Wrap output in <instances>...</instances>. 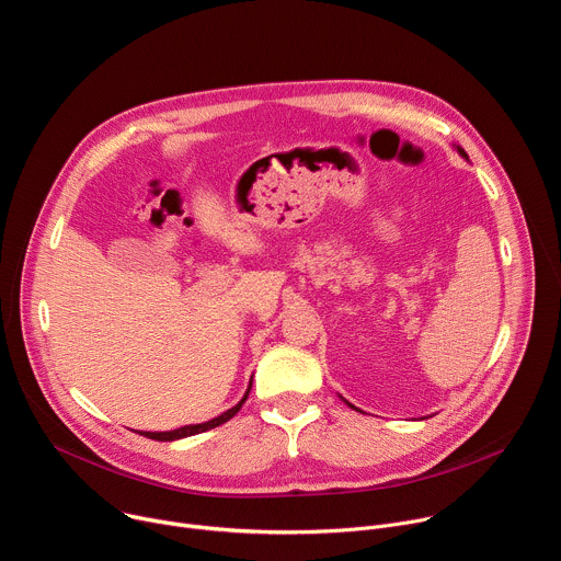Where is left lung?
<instances>
[{
  "mask_svg": "<svg viewBox=\"0 0 561 561\" xmlns=\"http://www.w3.org/2000/svg\"><path fill=\"white\" fill-rule=\"evenodd\" d=\"M455 148H457V152H459L463 159H468V154H466V150H463V148H459V146H455ZM340 397H342V394H340ZM342 399H344V397H342ZM344 402H346V399H344ZM346 404H348V402H346ZM348 407H351V409H355L353 404H348ZM355 411H359V409H355ZM359 413H362V411H359Z\"/></svg>",
  "mask_w": 561,
  "mask_h": 561,
  "instance_id": "left-lung-1",
  "label": "left lung"
}]
</instances>
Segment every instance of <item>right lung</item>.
Masks as SVG:
<instances>
[{"label":"right lung","mask_w":561,"mask_h":561,"mask_svg":"<svg viewBox=\"0 0 561 561\" xmlns=\"http://www.w3.org/2000/svg\"><path fill=\"white\" fill-rule=\"evenodd\" d=\"M251 386H253V377H251V383H249V388H247L244 397L239 399V402H237L232 409H228L226 413H221V415H217V417H213V420H208V422H202V424H188V426H182V428H175V431H167V433H150V431H139V435H144V437H148V439H157V442H175V439H184V437H191V435H199V433H204V431L217 428V426H221L224 422H228L230 417H234V415L239 413V409L244 407V402H247V399H249V392H251Z\"/></svg>","instance_id":"add662e5"}]
</instances>
